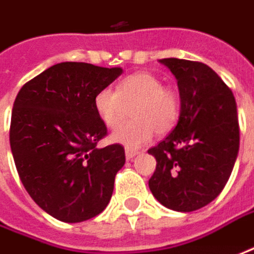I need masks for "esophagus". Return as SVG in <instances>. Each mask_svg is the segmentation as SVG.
<instances>
[{"mask_svg": "<svg viewBox=\"0 0 254 254\" xmlns=\"http://www.w3.org/2000/svg\"><path fill=\"white\" fill-rule=\"evenodd\" d=\"M125 155H127V160H133L135 156L138 155V150H133V149H125Z\"/></svg>", "mask_w": 254, "mask_h": 254, "instance_id": "1", "label": "esophagus"}]
</instances>
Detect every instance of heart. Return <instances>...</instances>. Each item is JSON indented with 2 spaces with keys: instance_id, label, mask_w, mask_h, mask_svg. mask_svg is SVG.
I'll return each mask as SVG.
<instances>
[{
  "instance_id": "b5f03b06",
  "label": "heart",
  "mask_w": 254,
  "mask_h": 254,
  "mask_svg": "<svg viewBox=\"0 0 254 254\" xmlns=\"http://www.w3.org/2000/svg\"><path fill=\"white\" fill-rule=\"evenodd\" d=\"M132 108L133 121L114 129L111 140L127 149H136L155 136L156 130L165 133L176 124L179 102L173 91L165 88L158 76L150 72H136L118 85V91L104 88L95 95L94 106L106 127H116L125 112Z\"/></svg>"
}]
</instances>
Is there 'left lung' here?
<instances>
[{
    "label": "left lung",
    "instance_id": "1",
    "mask_svg": "<svg viewBox=\"0 0 254 254\" xmlns=\"http://www.w3.org/2000/svg\"><path fill=\"white\" fill-rule=\"evenodd\" d=\"M178 81L181 112L175 129L148 152L156 159L149 189L176 212H193L223 190L239 153L235 96L202 62L159 60Z\"/></svg>",
    "mask_w": 254,
    "mask_h": 254
}]
</instances>
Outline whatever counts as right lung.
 Instances as JSON below:
<instances>
[{
	"instance_id": "1",
	"label": "right lung",
	"mask_w": 254,
	"mask_h": 254,
	"mask_svg": "<svg viewBox=\"0 0 254 254\" xmlns=\"http://www.w3.org/2000/svg\"><path fill=\"white\" fill-rule=\"evenodd\" d=\"M122 72L61 62L25 83L15 98L9 143L19 179L34 202L61 222L95 217L111 200L125 149L96 148L106 127L94 99Z\"/></svg>"
}]
</instances>
